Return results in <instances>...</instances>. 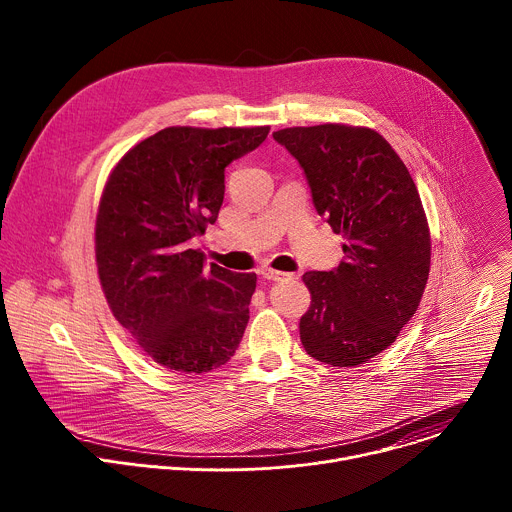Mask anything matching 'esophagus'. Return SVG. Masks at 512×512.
Segmentation results:
<instances>
[{"instance_id":"obj_1","label":"esophagus","mask_w":512,"mask_h":512,"mask_svg":"<svg viewBox=\"0 0 512 512\" xmlns=\"http://www.w3.org/2000/svg\"><path fill=\"white\" fill-rule=\"evenodd\" d=\"M259 273H261L265 279H269V281H281V279L289 277V273H281V271L271 269V267H263Z\"/></svg>"}]
</instances>
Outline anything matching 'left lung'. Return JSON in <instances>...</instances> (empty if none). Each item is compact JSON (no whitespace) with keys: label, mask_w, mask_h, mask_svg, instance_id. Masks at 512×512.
Masks as SVG:
<instances>
[{"label":"left lung","mask_w":512,"mask_h":512,"mask_svg":"<svg viewBox=\"0 0 512 512\" xmlns=\"http://www.w3.org/2000/svg\"><path fill=\"white\" fill-rule=\"evenodd\" d=\"M273 139L300 162L318 214L346 239L336 269L302 277L312 294L302 344L320 362L356 367L391 346L421 302L431 239L417 186L369 127H287Z\"/></svg>","instance_id":"8db88e82"}]
</instances>
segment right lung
Here are the masks:
<instances>
[{"mask_svg": "<svg viewBox=\"0 0 512 512\" xmlns=\"http://www.w3.org/2000/svg\"><path fill=\"white\" fill-rule=\"evenodd\" d=\"M269 127H166L113 168L97 212L95 255L115 320L162 367L200 375L229 362L249 322L255 273L204 265L190 241L214 225L225 168Z\"/></svg>", "mask_w": 512, "mask_h": 512, "instance_id": "obj_1", "label": "right lung"}]
</instances>
